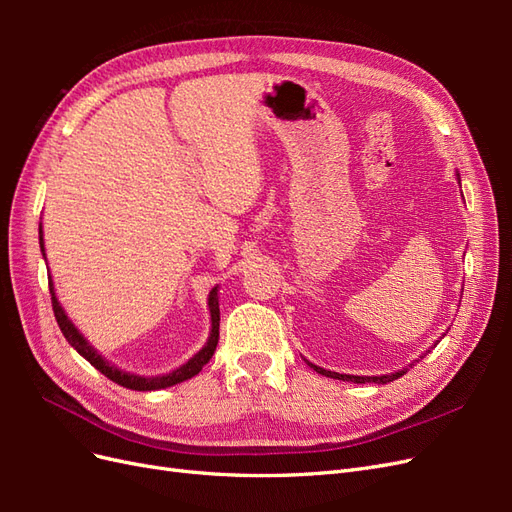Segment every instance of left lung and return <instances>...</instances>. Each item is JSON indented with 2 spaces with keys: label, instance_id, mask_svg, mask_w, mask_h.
Instances as JSON below:
<instances>
[{
  "label": "left lung",
  "instance_id": "left-lung-1",
  "mask_svg": "<svg viewBox=\"0 0 512 512\" xmlns=\"http://www.w3.org/2000/svg\"><path fill=\"white\" fill-rule=\"evenodd\" d=\"M457 179H459V175H457ZM429 352V350H427ZM425 352V354H427ZM423 354V356H425ZM421 356V359H423ZM307 365L309 367H314V371H318V374H322V376H327V378H335V380H344V382H354V384H365V382H376V384H386V382H393V380H397V378H401L406 374V369H401V371H395V374H389V376H350V374H337V371H329V369H322V367H318V365H314V363H309L307 361Z\"/></svg>",
  "mask_w": 512,
  "mask_h": 512
}]
</instances>
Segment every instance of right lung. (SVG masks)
I'll use <instances>...</instances> for the list:
<instances>
[{"label":"right lung","mask_w":512,"mask_h":512,"mask_svg":"<svg viewBox=\"0 0 512 512\" xmlns=\"http://www.w3.org/2000/svg\"><path fill=\"white\" fill-rule=\"evenodd\" d=\"M38 235H40V250H42V256L46 258L44 254V239H42V224L38 228ZM49 290H51V301H53V312H55V320L59 324L61 333H64V337L68 339V344L79 352L83 359H87L91 365H94L98 371H102V374L113 380L121 386H126V389H132V391H158V389H166V386H173V384H179L183 380H190L194 378L200 369H203L209 361L211 356L215 352V346H218V339H220V303H218V286H215L211 292H209V314H211V333H209V339L207 344L203 346V350H198L192 359L188 363H183L181 367L173 369L170 374H162V376H136V374H130V371H123L115 365L108 363L104 356L91 346L87 339L83 337V333L74 327L72 320L68 318V314L64 312V307L59 305L57 297H55V286H53V280H49Z\"/></svg>","instance_id":"right-lung-1"}]
</instances>
